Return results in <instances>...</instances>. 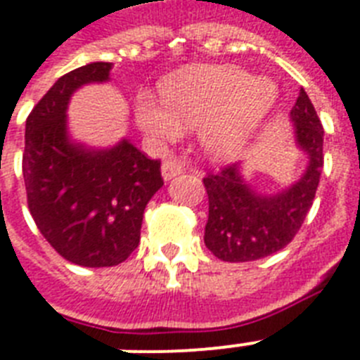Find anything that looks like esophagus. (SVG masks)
Returning <instances> with one entry per match:
<instances>
[{"label": "esophagus", "mask_w": 360, "mask_h": 360, "mask_svg": "<svg viewBox=\"0 0 360 360\" xmlns=\"http://www.w3.org/2000/svg\"><path fill=\"white\" fill-rule=\"evenodd\" d=\"M160 174H162V179L165 181L174 179L175 175L183 174V165H181L177 159L165 160V162H162V166H160Z\"/></svg>", "instance_id": "obj_1"}]
</instances>
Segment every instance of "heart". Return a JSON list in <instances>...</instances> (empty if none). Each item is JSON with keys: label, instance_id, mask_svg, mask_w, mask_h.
Segmentation results:
<instances>
[{"label": "heart", "instance_id": "heart-1", "mask_svg": "<svg viewBox=\"0 0 360 360\" xmlns=\"http://www.w3.org/2000/svg\"><path fill=\"white\" fill-rule=\"evenodd\" d=\"M160 103L150 94L134 101V118L146 134L170 142L183 129H198L210 159H238L255 139L276 103L268 79H255L235 66H186L159 84Z\"/></svg>", "mask_w": 360, "mask_h": 360}]
</instances>
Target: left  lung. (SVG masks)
I'll return each mask as SVG.
<instances>
[{
    "label": "left lung",
    "mask_w": 360,
    "mask_h": 360,
    "mask_svg": "<svg viewBox=\"0 0 360 360\" xmlns=\"http://www.w3.org/2000/svg\"><path fill=\"white\" fill-rule=\"evenodd\" d=\"M294 140L307 157L302 177L276 194H261L244 177L240 162L207 175L209 220L205 246L227 262H248L277 253L296 236L316 195L323 168V127L305 90L290 110Z\"/></svg>",
    "instance_id": "left-lung-1"
}]
</instances>
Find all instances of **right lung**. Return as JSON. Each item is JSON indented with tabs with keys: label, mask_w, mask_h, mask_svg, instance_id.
<instances>
[{
	"label": "right lung",
	"mask_w": 360,
	"mask_h": 360,
	"mask_svg": "<svg viewBox=\"0 0 360 360\" xmlns=\"http://www.w3.org/2000/svg\"><path fill=\"white\" fill-rule=\"evenodd\" d=\"M112 63L63 75L25 122L23 181L44 238L66 261L86 268L124 262L140 242L148 201L165 185L159 160L127 139L92 148L70 136L68 103L84 84L107 83Z\"/></svg>",
	"instance_id": "1"
}]
</instances>
